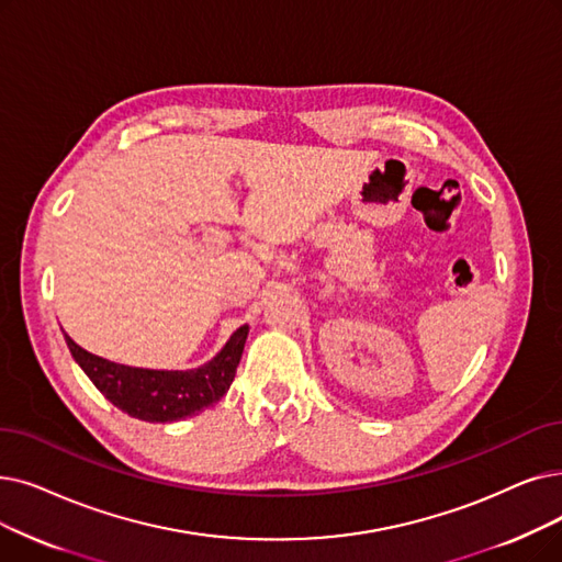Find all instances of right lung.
<instances>
[{
	"instance_id": "right-lung-1",
	"label": "right lung",
	"mask_w": 562,
	"mask_h": 562,
	"mask_svg": "<svg viewBox=\"0 0 562 562\" xmlns=\"http://www.w3.org/2000/svg\"><path fill=\"white\" fill-rule=\"evenodd\" d=\"M248 330V326H240L221 353L204 362L202 368L186 372L128 368V364H119L85 351L66 333L64 337L70 356L76 358L82 372L116 408L146 423H175L198 416L227 393L240 362L243 347H246Z\"/></svg>"
}]
</instances>
